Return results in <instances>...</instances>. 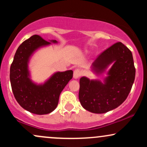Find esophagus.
Returning a JSON list of instances; mask_svg holds the SVG:
<instances>
[{
  "label": "esophagus",
  "mask_w": 147,
  "mask_h": 147,
  "mask_svg": "<svg viewBox=\"0 0 147 147\" xmlns=\"http://www.w3.org/2000/svg\"><path fill=\"white\" fill-rule=\"evenodd\" d=\"M82 75V72L81 71L80 69L77 68L74 70V74H73V77L75 79H78L79 77H81Z\"/></svg>",
  "instance_id": "obj_1"
}]
</instances>
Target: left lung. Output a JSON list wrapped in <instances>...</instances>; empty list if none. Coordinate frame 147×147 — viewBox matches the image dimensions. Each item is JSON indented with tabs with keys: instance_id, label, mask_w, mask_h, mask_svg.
<instances>
[{
	"instance_id": "1",
	"label": "left lung",
	"mask_w": 147,
	"mask_h": 147,
	"mask_svg": "<svg viewBox=\"0 0 147 147\" xmlns=\"http://www.w3.org/2000/svg\"><path fill=\"white\" fill-rule=\"evenodd\" d=\"M112 63L104 83L82 77L79 99L86 110L104 113L116 109L127 98L136 76L132 52L121 42L115 43L97 57L92 70L101 73Z\"/></svg>"
}]
</instances>
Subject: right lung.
Masks as SVG:
<instances>
[{
	"label": "right lung",
	"mask_w": 147,
	"mask_h": 147,
	"mask_svg": "<svg viewBox=\"0 0 147 147\" xmlns=\"http://www.w3.org/2000/svg\"><path fill=\"white\" fill-rule=\"evenodd\" d=\"M50 41L57 43L56 40ZM50 42L38 35L32 36L19 45L10 67V82L15 99L22 108L36 115L48 114L56 109L61 92L73 76L70 70L56 72L43 84L32 82L28 70L30 57Z\"/></svg>",
	"instance_id": "obj_1"
}]
</instances>
